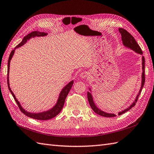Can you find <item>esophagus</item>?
Wrapping results in <instances>:
<instances>
[{
	"label": "esophagus",
	"mask_w": 154,
	"mask_h": 154,
	"mask_svg": "<svg viewBox=\"0 0 154 154\" xmlns=\"http://www.w3.org/2000/svg\"><path fill=\"white\" fill-rule=\"evenodd\" d=\"M88 76V73L86 72H83L80 74V77L82 78V79H84V78H86Z\"/></svg>",
	"instance_id": "34e87169"
}]
</instances>
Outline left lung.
I'll list each match as a JSON object with an SVG mask.
<instances>
[{"label":"left lung","mask_w":154,"mask_h":154,"mask_svg":"<svg viewBox=\"0 0 154 154\" xmlns=\"http://www.w3.org/2000/svg\"><path fill=\"white\" fill-rule=\"evenodd\" d=\"M119 32L121 33V36H122V43L123 45L126 47H128V48L132 49V51H134V52H136V53H138L142 55V51L140 47L138 45V44L137 43V42H136V40L134 39V37L131 35V33H128L126 29H124L122 28H119ZM142 83H141V88L140 90L139 91V93L138 94V95H136V97L134 100V101L133 103L128 107L126 109H124V110L121 111V112H119L118 115H122L125 112H127L128 111H129L130 109H132L134 106L135 105L136 101L138 100V98L139 97L140 94V92L142 90L143 87H144V82H145V74H144V68H145V59L144 57L142 56ZM90 90V91H88V100L89 101V103H90V107H91V109H93V111L97 113V115H100V116H103V117H114L116 116V115H115L114 113H108V112H106L103 111H101V109H99L96 105L95 104L94 101V99H93V96L91 95V88H89Z\"/></svg>","instance_id":"1"}]
</instances>
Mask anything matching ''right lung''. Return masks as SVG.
<instances>
[{
    "mask_svg": "<svg viewBox=\"0 0 154 154\" xmlns=\"http://www.w3.org/2000/svg\"><path fill=\"white\" fill-rule=\"evenodd\" d=\"M47 35V33L40 32H38V31H35V32H31L30 33L28 34L26 36L23 37V39L22 41V42L19 43L18 45L15 47V49L12 50V52L10 54V56L8 58V71H7V72H8L7 73V74H8L7 83H8V90H10V93L12 94L14 99L15 100L17 105H18L19 109H20V111H21V112H23V114L26 115L27 117H29L30 118H32L34 119H37V120H42V121L49 120V119H53V117H56V116L61 111V110H62V109L64 106V101H65L67 95L68 94V93H69L70 89L72 88V86L73 83H74V80H72L71 82H70L69 83H68L67 85H66V86L63 88V90H61L60 93L59 94V98H58L57 103L53 106V107L50 109L48 111L41 112H37V113H36V112H30L27 111L22 107V105H20V102L18 101V100H17L16 96H15V95L14 94L12 91L11 90V89H10V88L8 76H9V70H10V60H11L12 58L14 55V54L15 49H18V48H19V47H22V45H24V44L27 42V41L29 40L31 38H32V37H41V36L43 37V36H45Z\"/></svg>",
    "mask_w": 154,
    "mask_h": 154,
    "instance_id": "right-lung-1",
    "label": "right lung"
}]
</instances>
